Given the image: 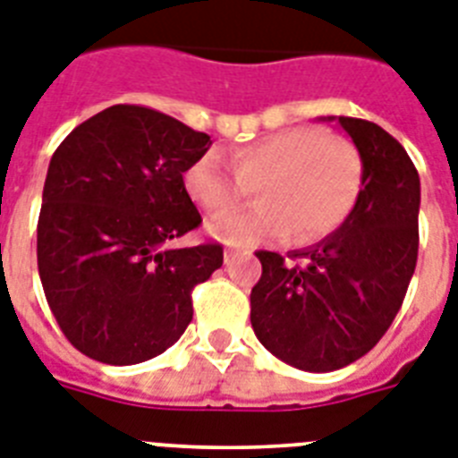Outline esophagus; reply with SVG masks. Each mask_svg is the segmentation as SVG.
Segmentation results:
<instances>
[{"instance_id": "1", "label": "esophagus", "mask_w": 458, "mask_h": 458, "mask_svg": "<svg viewBox=\"0 0 458 458\" xmlns=\"http://www.w3.org/2000/svg\"><path fill=\"white\" fill-rule=\"evenodd\" d=\"M233 259H235V251H233V249H225V253H223V260H225V263H230Z\"/></svg>"}]
</instances>
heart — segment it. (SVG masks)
<instances>
[{"instance_id":"heart-1","label":"heart","mask_w":458,"mask_h":458,"mask_svg":"<svg viewBox=\"0 0 458 458\" xmlns=\"http://www.w3.org/2000/svg\"><path fill=\"white\" fill-rule=\"evenodd\" d=\"M230 166L216 151L199 156L183 172L188 198L207 214L234 208L249 190L261 202L253 210L211 218L214 240L228 247H256L295 230L317 240L347 221L363 188V160L356 146L318 128H288L233 151Z\"/></svg>"}]
</instances>
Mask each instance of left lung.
<instances>
[{
	"label": "left lung",
	"mask_w": 458,
	"mask_h": 458,
	"mask_svg": "<svg viewBox=\"0 0 458 458\" xmlns=\"http://www.w3.org/2000/svg\"><path fill=\"white\" fill-rule=\"evenodd\" d=\"M363 160L359 202L335 233L293 251L291 263L259 251L251 326L276 359L307 372H330L366 356L389 330L414 275L419 249L417 167L386 130L328 116Z\"/></svg>",
	"instance_id": "8db88e82"
}]
</instances>
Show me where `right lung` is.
Listing matches in <instances>:
<instances>
[{"mask_svg":"<svg viewBox=\"0 0 458 458\" xmlns=\"http://www.w3.org/2000/svg\"><path fill=\"white\" fill-rule=\"evenodd\" d=\"M209 146V134L160 111L116 105L53 153L37 263L53 317L81 353L134 366L183 335L193 288L223 265L221 244L172 247L202 223L183 172Z\"/></svg>","mask_w":458,"mask_h":458,"instance_id":"obj_1","label":"right lung"}]
</instances>
